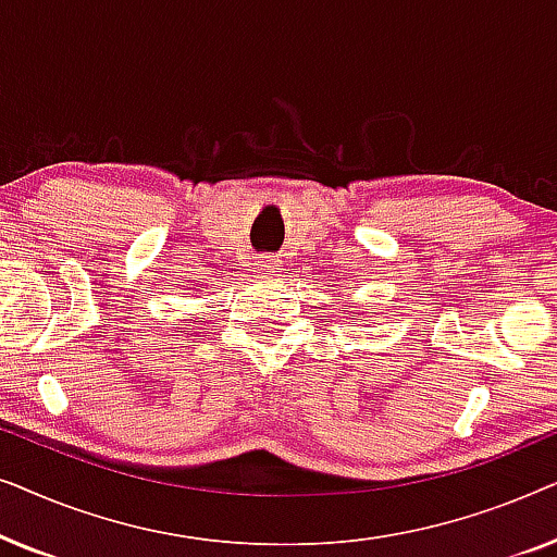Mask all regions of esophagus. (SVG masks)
Wrapping results in <instances>:
<instances>
[{
  "instance_id": "34e87169",
  "label": "esophagus",
  "mask_w": 557,
  "mask_h": 557,
  "mask_svg": "<svg viewBox=\"0 0 557 557\" xmlns=\"http://www.w3.org/2000/svg\"><path fill=\"white\" fill-rule=\"evenodd\" d=\"M258 271H261V273H273V271H276V258H273V256H261V258H258Z\"/></svg>"
}]
</instances>
